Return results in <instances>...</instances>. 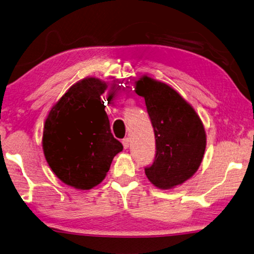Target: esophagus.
Returning <instances> with one entry per match:
<instances>
[{
    "mask_svg": "<svg viewBox=\"0 0 254 254\" xmlns=\"http://www.w3.org/2000/svg\"><path fill=\"white\" fill-rule=\"evenodd\" d=\"M122 142H123V146H124V148H125V149H127V148L129 147V138H128V137L124 138Z\"/></svg>",
    "mask_w": 254,
    "mask_h": 254,
    "instance_id": "obj_1",
    "label": "esophagus"
}]
</instances>
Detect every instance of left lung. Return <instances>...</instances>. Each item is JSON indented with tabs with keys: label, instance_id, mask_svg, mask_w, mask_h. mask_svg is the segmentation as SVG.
I'll return each mask as SVG.
<instances>
[{
	"label": "left lung",
	"instance_id": "left-lung-1",
	"mask_svg": "<svg viewBox=\"0 0 254 254\" xmlns=\"http://www.w3.org/2000/svg\"><path fill=\"white\" fill-rule=\"evenodd\" d=\"M136 93L145 98L154 127L156 155L145 168L147 178L160 189H170L192 177L205 150V132L197 113L170 86L143 76Z\"/></svg>",
	"mask_w": 254,
	"mask_h": 254
}]
</instances>
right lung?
<instances>
[{
    "instance_id": "obj_1",
    "label": "right lung",
    "mask_w": 254,
    "mask_h": 254,
    "mask_svg": "<svg viewBox=\"0 0 254 254\" xmlns=\"http://www.w3.org/2000/svg\"><path fill=\"white\" fill-rule=\"evenodd\" d=\"M107 84L98 78L79 80L47 116L43 150L57 178L76 189L102 183L123 145L111 131L102 94Z\"/></svg>"
}]
</instances>
